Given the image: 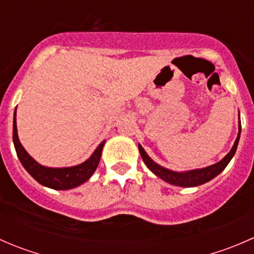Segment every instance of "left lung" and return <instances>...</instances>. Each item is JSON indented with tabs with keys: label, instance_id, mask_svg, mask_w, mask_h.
Segmentation results:
<instances>
[{
	"label": "left lung",
	"instance_id": "8db88e82",
	"mask_svg": "<svg viewBox=\"0 0 254 254\" xmlns=\"http://www.w3.org/2000/svg\"><path fill=\"white\" fill-rule=\"evenodd\" d=\"M240 135H241V122L238 124V135L237 139L235 141L234 146H232L231 151L222 158L220 162L215 163V165L209 166L205 168H199V170H193V171H187V172H175V171H171L168 168L162 167V166L157 165L155 161H152V158L146 153V151L143 150L142 146L139 143V151L140 155H141L142 161L145 162V165L147 166L148 170L152 173H155L156 176L160 177L161 179H163L167 183L173 184V186L178 187H184V188H189V187H196L200 186V184L206 183V182L211 181L212 178H215L217 175L222 172V171L226 168V166L229 165V162L231 161V158L234 157L235 152L237 150L238 141H240Z\"/></svg>",
	"mask_w": 254,
	"mask_h": 254
}]
</instances>
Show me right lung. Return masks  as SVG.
Wrapping results in <instances>:
<instances>
[{"instance_id":"right-lung-1","label":"right lung","mask_w":254,"mask_h":254,"mask_svg":"<svg viewBox=\"0 0 254 254\" xmlns=\"http://www.w3.org/2000/svg\"><path fill=\"white\" fill-rule=\"evenodd\" d=\"M13 143L18 158L23 167L25 168L28 173L42 186L48 187V188L56 189V190H66V189H72L76 187L81 186L84 182L88 181L91 176L93 175L94 171L98 167L99 160L102 156V150L106 141H102L98 147L94 150L91 157L84 161L83 163L73 167L65 168H51L42 166L38 163L20 143L18 139L17 132V122H16V111H14L13 117Z\"/></svg>"}]
</instances>
